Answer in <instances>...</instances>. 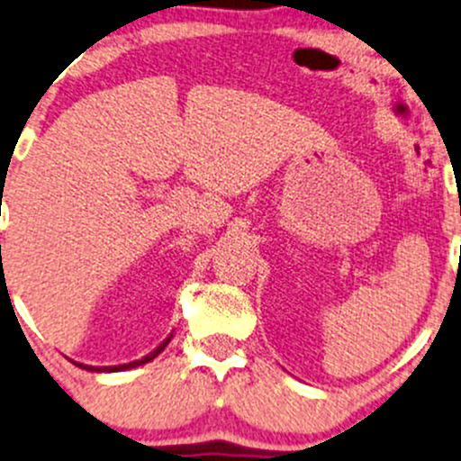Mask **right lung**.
Here are the masks:
<instances>
[{
  "instance_id": "obj_1",
  "label": "right lung",
  "mask_w": 461,
  "mask_h": 461,
  "mask_svg": "<svg viewBox=\"0 0 461 461\" xmlns=\"http://www.w3.org/2000/svg\"><path fill=\"white\" fill-rule=\"evenodd\" d=\"M167 342H169V338H166V340H163V342H161V345H158L157 348H154V351H152V353H148V356H145V357H141V360H134V362H128V365L110 366V369H108V366H105V369H104V366H88V365H86V366L77 365V366H81V369H88V371H125V369H134V366H139V365H145V362L154 360V357H157V356H158V353H161V351H163V348H166V347H167Z\"/></svg>"
}]
</instances>
